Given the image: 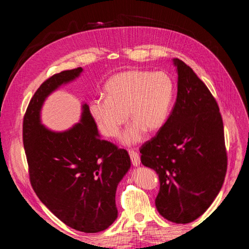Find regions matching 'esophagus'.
<instances>
[{
	"mask_svg": "<svg viewBox=\"0 0 249 249\" xmlns=\"http://www.w3.org/2000/svg\"><path fill=\"white\" fill-rule=\"evenodd\" d=\"M129 155H130V158H131V161H132V164L134 165V166H138V165H140V156L137 152H135L134 149H130L129 150Z\"/></svg>",
	"mask_w": 249,
	"mask_h": 249,
	"instance_id": "1",
	"label": "esophagus"
}]
</instances>
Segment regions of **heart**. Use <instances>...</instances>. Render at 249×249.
I'll use <instances>...</instances> for the list:
<instances>
[{
	"label": "heart",
	"mask_w": 249,
	"mask_h": 249,
	"mask_svg": "<svg viewBox=\"0 0 249 249\" xmlns=\"http://www.w3.org/2000/svg\"><path fill=\"white\" fill-rule=\"evenodd\" d=\"M173 91L172 79L166 72H119L105 85L107 97H97L89 103V114L107 137L117 136L129 114L133 123L124 132L123 141L133 144L141 140L145 130L155 132L164 125Z\"/></svg>",
	"instance_id": "obj_1"
}]
</instances>
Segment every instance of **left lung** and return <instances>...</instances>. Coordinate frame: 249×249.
Masks as SVG:
<instances>
[{
	"mask_svg": "<svg viewBox=\"0 0 249 249\" xmlns=\"http://www.w3.org/2000/svg\"><path fill=\"white\" fill-rule=\"evenodd\" d=\"M178 95L166 123L140 147L141 162L159 176L156 208L165 219L189 223L219 193L228 167L222 117L190 66L173 59Z\"/></svg>",
	"mask_w": 249,
	"mask_h": 249,
	"instance_id": "8db88e82",
	"label": "left lung"
}]
</instances>
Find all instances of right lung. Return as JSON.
Segmentation results:
<instances>
[{
	"instance_id": "add662e5",
	"label": "right lung",
	"mask_w": 249,
	"mask_h": 249,
	"mask_svg": "<svg viewBox=\"0 0 249 249\" xmlns=\"http://www.w3.org/2000/svg\"><path fill=\"white\" fill-rule=\"evenodd\" d=\"M82 71L78 67L56 73L36 90L24 116L22 141L30 182L43 205L70 228L97 232L117 218L115 193L131 167L129 154L100 138L87 104L80 123L67 131H51L40 122L47 97Z\"/></svg>"
}]
</instances>
